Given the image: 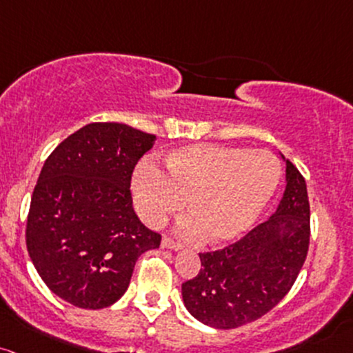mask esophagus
<instances>
[{"label":"esophagus","instance_id":"obj_1","mask_svg":"<svg viewBox=\"0 0 353 353\" xmlns=\"http://www.w3.org/2000/svg\"><path fill=\"white\" fill-rule=\"evenodd\" d=\"M161 246L162 248H170V250H177V248H181L179 243L174 241V239L169 238V236H164V238H162Z\"/></svg>","mask_w":353,"mask_h":353}]
</instances>
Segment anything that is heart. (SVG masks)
Masks as SVG:
<instances>
[{"label": "heart", "instance_id": "obj_1", "mask_svg": "<svg viewBox=\"0 0 353 353\" xmlns=\"http://www.w3.org/2000/svg\"><path fill=\"white\" fill-rule=\"evenodd\" d=\"M281 168L268 150L196 144L174 150L165 172L144 162L134 172L132 191L141 218L161 226L188 199L191 214L177 231L188 239L223 245L254 224L280 184Z\"/></svg>", "mask_w": 353, "mask_h": 353}]
</instances>
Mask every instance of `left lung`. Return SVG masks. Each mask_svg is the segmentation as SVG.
Returning <instances> with one entry per match:
<instances>
[{"label": "left lung", "instance_id": "left-lung-1", "mask_svg": "<svg viewBox=\"0 0 353 353\" xmlns=\"http://www.w3.org/2000/svg\"><path fill=\"white\" fill-rule=\"evenodd\" d=\"M308 245L307 183L286 161V188L274 214L233 245L199 253V273L183 283L185 308L223 330L261 319L292 290Z\"/></svg>", "mask_w": 353, "mask_h": 353}]
</instances>
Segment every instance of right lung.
Wrapping results in <instances>:
<instances>
[{"label": "right lung", "instance_id": "obj_1", "mask_svg": "<svg viewBox=\"0 0 353 353\" xmlns=\"http://www.w3.org/2000/svg\"><path fill=\"white\" fill-rule=\"evenodd\" d=\"M156 135L94 122L50 154L30 203L26 248L45 285L70 305L110 307L135 261L161 245L135 214L130 181Z\"/></svg>", "mask_w": 353, "mask_h": 353}]
</instances>
